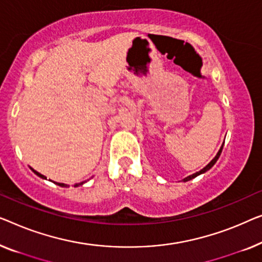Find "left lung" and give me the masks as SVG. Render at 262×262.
Instances as JSON below:
<instances>
[{"instance_id": "left-lung-1", "label": "left lung", "mask_w": 262, "mask_h": 262, "mask_svg": "<svg viewBox=\"0 0 262 262\" xmlns=\"http://www.w3.org/2000/svg\"><path fill=\"white\" fill-rule=\"evenodd\" d=\"M222 149H223V144H222V146L220 147L219 152L216 154V156H215L213 159H211L210 163H208V164H207L206 166H204V168H203L202 170H200V171H197V172H195V173H192V175H190V176H188V177L183 178V182H188V181H190V180H192V178L197 177V176H199V175H201V173H204V172H207L208 170L213 168V165L215 164L216 162H217V159H219V157H220V155H221V152H222Z\"/></svg>"}]
</instances>
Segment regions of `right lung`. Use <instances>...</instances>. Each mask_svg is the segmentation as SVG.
I'll list each match as a JSON object with an SVG mask.
<instances>
[{"mask_svg": "<svg viewBox=\"0 0 262 262\" xmlns=\"http://www.w3.org/2000/svg\"><path fill=\"white\" fill-rule=\"evenodd\" d=\"M30 169H32V168H30ZM33 170V172L34 173H35V175H37V176H39V177H41V178H43V180H46V176H43V175H41V173L40 172H37V171H35V170H34V169H32ZM49 181H51V180H49ZM86 182V181H85ZM85 182H81V183H77V184H75L74 185V187H79V185H82V184H84L85 183ZM54 183L55 184H58V185H60V187H68V185L67 184H65V183H56V182H54Z\"/></svg>", "mask_w": 262, "mask_h": 262, "instance_id": "add662e5", "label": "right lung"}]
</instances>
